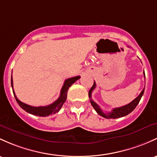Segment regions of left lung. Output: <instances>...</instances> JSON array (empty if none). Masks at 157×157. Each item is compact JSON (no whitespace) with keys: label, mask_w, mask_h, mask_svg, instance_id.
<instances>
[{"label":"left lung","mask_w":157,"mask_h":157,"mask_svg":"<svg viewBox=\"0 0 157 157\" xmlns=\"http://www.w3.org/2000/svg\"><path fill=\"white\" fill-rule=\"evenodd\" d=\"M144 76L145 77L144 71ZM95 87H96V83L95 82H94V84H93L92 87L91 88V89L89 92V97L90 98L91 104H92L93 108L95 109V111L97 112L98 115L104 117L105 118H107V119H109V118H113V119H115V118H121V117H124L125 116V115L130 114V113L133 111L134 109L136 107V106L139 103V101H140L141 98H142L144 92V88L143 90L141 92L140 94H139V95L136 98H135L132 102H130V104L125 105V106H121V107L115 108V109H113L111 112H110V113H104V112H103V110L100 108V106H98V105L92 99V91L95 89Z\"/></svg>","instance_id":"1"}]
</instances>
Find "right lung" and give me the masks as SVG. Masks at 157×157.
Returning <instances> with one entry per match:
<instances>
[{"label":"right lung","instance_id":"obj_1","mask_svg":"<svg viewBox=\"0 0 157 157\" xmlns=\"http://www.w3.org/2000/svg\"><path fill=\"white\" fill-rule=\"evenodd\" d=\"M80 78V76H77V77H71V78H68L67 79V80H65L64 84H63V88H62L61 89V92H60V95L59 98H58L56 101H54L53 104L45 106H32L20 101L17 98L16 95H15L14 92V89H13V76H12L11 77V86L12 88H13V94H14L15 100H16L17 103L19 105L21 108H22V109L25 110L26 112H27V113H30V114L32 115H37V116L41 117H46L48 116V115L55 114V113H58V112L59 111V109L62 108L63 104H64L65 101H66L67 92H68L69 87L74 83V82H75Z\"/></svg>","mask_w":157,"mask_h":157}]
</instances>
